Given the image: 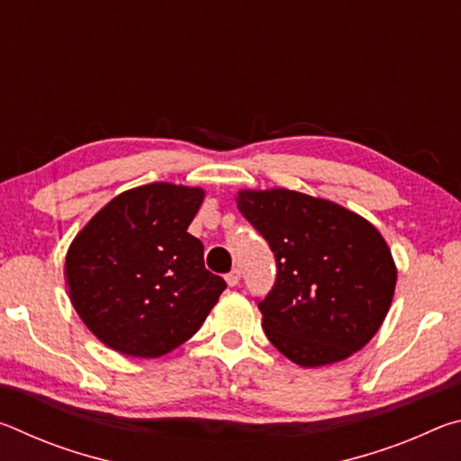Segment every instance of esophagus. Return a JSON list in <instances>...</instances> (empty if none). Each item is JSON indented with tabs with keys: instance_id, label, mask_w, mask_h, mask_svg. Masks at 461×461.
<instances>
[{
	"instance_id": "esophagus-1",
	"label": "esophagus",
	"mask_w": 461,
	"mask_h": 461,
	"mask_svg": "<svg viewBox=\"0 0 461 461\" xmlns=\"http://www.w3.org/2000/svg\"><path fill=\"white\" fill-rule=\"evenodd\" d=\"M225 280H228V285H230V286H236V285L240 283V270H238V268L230 270L228 275H225Z\"/></svg>"
}]
</instances>
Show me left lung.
Listing matches in <instances>:
<instances>
[{"label": "left lung", "mask_w": 461, "mask_h": 461, "mask_svg": "<svg viewBox=\"0 0 461 461\" xmlns=\"http://www.w3.org/2000/svg\"><path fill=\"white\" fill-rule=\"evenodd\" d=\"M236 203L276 260L275 286L258 303L272 346L303 368L362 349L384 321L396 286L380 231L338 203L288 189H244Z\"/></svg>", "instance_id": "obj_1"}]
</instances>
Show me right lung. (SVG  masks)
Listing matches in <instances>:
<instances>
[{
	"label": "right lung",
	"mask_w": 461,
	"mask_h": 461,
	"mask_svg": "<svg viewBox=\"0 0 461 461\" xmlns=\"http://www.w3.org/2000/svg\"><path fill=\"white\" fill-rule=\"evenodd\" d=\"M205 191L152 183L118 194L91 217L67 252L68 296L83 323L115 352L158 357L205 321L225 280L191 236Z\"/></svg>",
	"instance_id": "right-lung-1"
}]
</instances>
